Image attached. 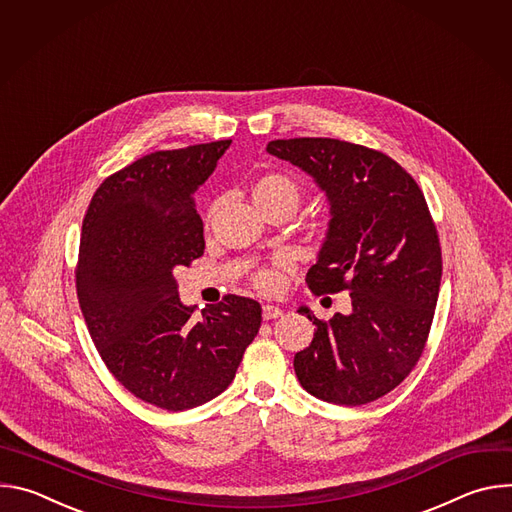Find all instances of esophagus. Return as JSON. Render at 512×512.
Masks as SVG:
<instances>
[{
  "label": "esophagus",
  "mask_w": 512,
  "mask_h": 512,
  "mask_svg": "<svg viewBox=\"0 0 512 512\" xmlns=\"http://www.w3.org/2000/svg\"><path fill=\"white\" fill-rule=\"evenodd\" d=\"M281 316H283V310H281V308L269 306V304L263 306V320H275V318H281Z\"/></svg>",
  "instance_id": "obj_1"
}]
</instances>
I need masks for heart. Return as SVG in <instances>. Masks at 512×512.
<instances>
[{
    "instance_id": "heart-1",
    "label": "heart",
    "mask_w": 512,
    "mask_h": 512,
    "mask_svg": "<svg viewBox=\"0 0 512 512\" xmlns=\"http://www.w3.org/2000/svg\"><path fill=\"white\" fill-rule=\"evenodd\" d=\"M300 194H302L300 184L291 176L279 174V172L263 174L255 178L251 184V198L257 206H263L269 202H287L296 210L300 202ZM255 285L263 291H275L281 285V275L273 269H263L255 275Z\"/></svg>"
}]
</instances>
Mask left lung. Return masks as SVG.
<instances>
[{
	"mask_svg": "<svg viewBox=\"0 0 512 512\" xmlns=\"http://www.w3.org/2000/svg\"><path fill=\"white\" fill-rule=\"evenodd\" d=\"M267 152L314 178L328 233L306 275L314 294L350 291L352 312L318 320L294 358L302 387L334 405L393 391L417 364L442 281V247L417 182L389 156L330 137L275 139Z\"/></svg>",
	"mask_w": 512,
	"mask_h": 512,
	"instance_id": "1",
	"label": "left lung"
}]
</instances>
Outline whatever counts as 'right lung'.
Returning a JSON list of instances; mask_svg holds the SVG:
<instances>
[{
	"label": "right lung",
	"instance_id": "1",
	"mask_svg": "<svg viewBox=\"0 0 512 512\" xmlns=\"http://www.w3.org/2000/svg\"><path fill=\"white\" fill-rule=\"evenodd\" d=\"M229 145L135 160L97 188L83 221L77 296L89 334L129 393L168 411L221 395L261 326V306L233 294L194 320L174 277L204 253L194 192Z\"/></svg>",
	"mask_w": 512,
	"mask_h": 512
}]
</instances>
